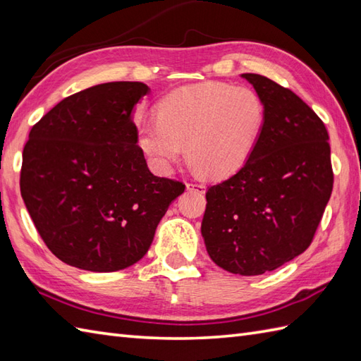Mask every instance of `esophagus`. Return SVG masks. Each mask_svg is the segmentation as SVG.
<instances>
[{"label":"esophagus","mask_w":361,"mask_h":361,"mask_svg":"<svg viewBox=\"0 0 361 361\" xmlns=\"http://www.w3.org/2000/svg\"><path fill=\"white\" fill-rule=\"evenodd\" d=\"M186 189L190 190V192H195V194H204L206 192V188L200 183H188Z\"/></svg>","instance_id":"esophagus-1"}]
</instances>
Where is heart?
<instances>
[{
  "instance_id": "heart-1",
  "label": "heart",
  "mask_w": 361,
  "mask_h": 361,
  "mask_svg": "<svg viewBox=\"0 0 361 361\" xmlns=\"http://www.w3.org/2000/svg\"><path fill=\"white\" fill-rule=\"evenodd\" d=\"M155 118L137 130V144L153 163L169 169L186 147L189 166L198 175L225 180L239 172L255 150L265 105L252 90L208 82L166 96Z\"/></svg>"
}]
</instances>
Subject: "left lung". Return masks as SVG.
<instances>
[{"instance_id":"8db88e82","label":"left lung","mask_w":361,"mask_h":361,"mask_svg":"<svg viewBox=\"0 0 361 361\" xmlns=\"http://www.w3.org/2000/svg\"><path fill=\"white\" fill-rule=\"evenodd\" d=\"M265 105L256 147L239 172L206 192L202 235L224 270L273 271L309 248L334 188L329 135L293 91L242 74Z\"/></svg>"}]
</instances>
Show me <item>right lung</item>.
<instances>
[{"label": "right lung", "mask_w": 361, "mask_h": 361, "mask_svg": "<svg viewBox=\"0 0 361 361\" xmlns=\"http://www.w3.org/2000/svg\"><path fill=\"white\" fill-rule=\"evenodd\" d=\"M150 88L109 82L65 97L30 128L20 190L46 247L80 270L109 273L149 251L180 181L155 176L133 110Z\"/></svg>", "instance_id": "right-lung-1"}]
</instances>
